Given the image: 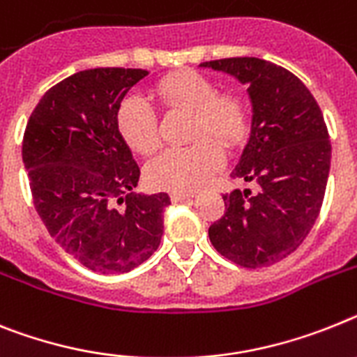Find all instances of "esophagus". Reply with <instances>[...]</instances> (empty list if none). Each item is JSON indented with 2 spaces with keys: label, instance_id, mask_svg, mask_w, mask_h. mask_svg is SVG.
I'll return each mask as SVG.
<instances>
[{
  "label": "esophagus",
  "instance_id": "esophagus-1",
  "mask_svg": "<svg viewBox=\"0 0 357 357\" xmlns=\"http://www.w3.org/2000/svg\"><path fill=\"white\" fill-rule=\"evenodd\" d=\"M194 194L192 192H172L170 194V199L174 203H179V202H185V199H192Z\"/></svg>",
  "mask_w": 357,
  "mask_h": 357
}]
</instances>
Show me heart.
<instances>
[{
    "label": "heart",
    "instance_id": "heart-1",
    "mask_svg": "<svg viewBox=\"0 0 357 357\" xmlns=\"http://www.w3.org/2000/svg\"><path fill=\"white\" fill-rule=\"evenodd\" d=\"M155 96L169 110L194 114V142L161 152L146 167V179L155 188L190 192L211 179L225 163L223 149L211 137L229 146L239 145L250 130V110L239 94H220L212 79L197 72H179L155 86ZM118 130L130 149L152 154L160 146V118L142 96H128L116 116Z\"/></svg>",
    "mask_w": 357,
    "mask_h": 357
}]
</instances>
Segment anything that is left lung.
I'll return each mask as SVG.
<instances>
[{
	"mask_svg": "<svg viewBox=\"0 0 357 357\" xmlns=\"http://www.w3.org/2000/svg\"><path fill=\"white\" fill-rule=\"evenodd\" d=\"M199 67L247 85L250 136L230 178L257 190L225 194V214L208 238L221 256L247 268L281 261L303 243L321 208L331 142L321 109L301 79L259 58H227Z\"/></svg>",
	"mask_w": 357,
	"mask_h": 357,
	"instance_id": "8db88e82",
	"label": "left lung"
}]
</instances>
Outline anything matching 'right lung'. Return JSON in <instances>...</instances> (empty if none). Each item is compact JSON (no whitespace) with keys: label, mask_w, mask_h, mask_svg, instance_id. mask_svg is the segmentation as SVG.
I'll list each match as a JSON object with an SVG mask.
<instances>
[{"label":"right lung","mask_w":357,"mask_h":357,"mask_svg":"<svg viewBox=\"0 0 357 357\" xmlns=\"http://www.w3.org/2000/svg\"><path fill=\"white\" fill-rule=\"evenodd\" d=\"M145 76L143 68L72 74L45 92L23 137L41 221L74 259L101 274L146 261L160 247L170 205L169 194L132 192L139 167L116 123L125 94Z\"/></svg>","instance_id":"obj_1"}]
</instances>
